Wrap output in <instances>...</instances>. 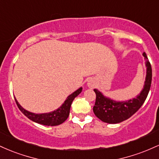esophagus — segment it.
Here are the masks:
<instances>
[{
  "label": "esophagus",
  "instance_id": "1",
  "mask_svg": "<svg viewBox=\"0 0 159 159\" xmlns=\"http://www.w3.org/2000/svg\"><path fill=\"white\" fill-rule=\"evenodd\" d=\"M87 86H88L89 87H90V88H93V87H94V86H95L94 80L92 79V78L89 79L88 81H87Z\"/></svg>",
  "mask_w": 159,
  "mask_h": 159
}]
</instances>
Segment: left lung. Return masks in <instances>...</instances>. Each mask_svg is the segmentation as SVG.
Segmentation results:
<instances>
[{"instance_id":"obj_1","label":"left lung","mask_w":159,"mask_h":159,"mask_svg":"<svg viewBox=\"0 0 159 159\" xmlns=\"http://www.w3.org/2000/svg\"><path fill=\"white\" fill-rule=\"evenodd\" d=\"M143 55L146 60L147 76L143 90L136 98L125 102H116L105 97L101 92L94 89L96 98L93 110L102 121L112 124L121 123L135 114L145 102L152 83V67L145 52Z\"/></svg>"}]
</instances>
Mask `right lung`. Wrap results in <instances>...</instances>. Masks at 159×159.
Here are the masks:
<instances>
[{
  "instance_id": "1",
  "label": "right lung",
  "mask_w": 159,
  "mask_h": 159,
  "mask_svg": "<svg viewBox=\"0 0 159 159\" xmlns=\"http://www.w3.org/2000/svg\"><path fill=\"white\" fill-rule=\"evenodd\" d=\"M82 87H80L78 90L75 91L73 93L67 97L64 103L61 105V107L56 111H52L50 113H46V114H34V113L29 112L24 109L21 105H19L18 101L15 98L16 102L17 104V106L19 108V110L23 113L28 119H30L32 121L35 123L43 124L45 125H58L60 124L63 123L68 118L69 115V111H70V107L72 105V101L74 98L78 96V95L81 93Z\"/></svg>"
}]
</instances>
